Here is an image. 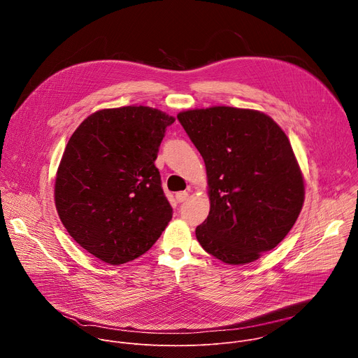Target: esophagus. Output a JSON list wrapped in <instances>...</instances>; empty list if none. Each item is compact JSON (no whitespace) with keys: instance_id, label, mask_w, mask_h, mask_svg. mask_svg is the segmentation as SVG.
I'll return each instance as SVG.
<instances>
[{"instance_id":"esophagus-1","label":"esophagus","mask_w":358,"mask_h":358,"mask_svg":"<svg viewBox=\"0 0 358 358\" xmlns=\"http://www.w3.org/2000/svg\"><path fill=\"white\" fill-rule=\"evenodd\" d=\"M188 192L187 191H181V192H177V195H176V199L178 201V202H184V201H187L188 199Z\"/></svg>"}]
</instances>
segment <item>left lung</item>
<instances>
[{
	"mask_svg": "<svg viewBox=\"0 0 358 358\" xmlns=\"http://www.w3.org/2000/svg\"><path fill=\"white\" fill-rule=\"evenodd\" d=\"M207 169L210 214L199 245L229 265L257 261L278 246L304 202L290 141L268 115L229 106L177 115Z\"/></svg>",
	"mask_w": 358,
	"mask_h": 358,
	"instance_id": "1",
	"label": "left lung"
}]
</instances>
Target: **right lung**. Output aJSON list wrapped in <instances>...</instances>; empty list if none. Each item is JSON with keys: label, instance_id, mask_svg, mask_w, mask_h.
I'll return each mask as SVG.
<instances>
[{"label": "right lung", "instance_id": "obj_1", "mask_svg": "<svg viewBox=\"0 0 358 358\" xmlns=\"http://www.w3.org/2000/svg\"><path fill=\"white\" fill-rule=\"evenodd\" d=\"M176 119L148 106L101 109L71 136L55 180L69 235L110 265L145 253L173 218L155 162Z\"/></svg>", "mask_w": 358, "mask_h": 358}]
</instances>
